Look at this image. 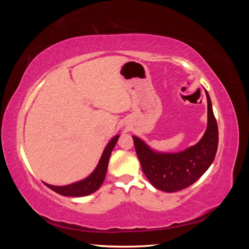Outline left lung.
<instances>
[{
	"label": "left lung",
	"mask_w": 249,
	"mask_h": 249,
	"mask_svg": "<svg viewBox=\"0 0 249 249\" xmlns=\"http://www.w3.org/2000/svg\"><path fill=\"white\" fill-rule=\"evenodd\" d=\"M206 95L208 125L196 144L178 153H162L141 138L132 136L142 171L157 189L168 193L183 190L196 182L213 163L218 147V126L207 90Z\"/></svg>",
	"instance_id": "1"
}]
</instances>
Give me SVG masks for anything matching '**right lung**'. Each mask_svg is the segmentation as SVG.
<instances>
[{"instance_id":"1","label":"right lung","mask_w":249,"mask_h":249,"mask_svg":"<svg viewBox=\"0 0 249 249\" xmlns=\"http://www.w3.org/2000/svg\"><path fill=\"white\" fill-rule=\"evenodd\" d=\"M118 138L119 135H115V136L109 141V143L104 149L101 159L99 163H97L95 169L90 173L87 178L65 186H54L47 183H44V185H47L50 189L60 195H63V196L81 197L95 192L102 186L105 177H106L110 156Z\"/></svg>"}]
</instances>
